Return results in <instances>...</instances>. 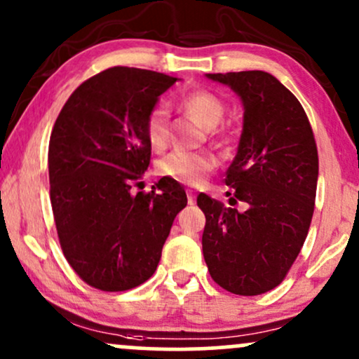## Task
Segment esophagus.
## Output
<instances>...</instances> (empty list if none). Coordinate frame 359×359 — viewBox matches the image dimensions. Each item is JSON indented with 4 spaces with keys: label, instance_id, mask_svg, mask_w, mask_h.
Wrapping results in <instances>:
<instances>
[{
    "label": "esophagus",
    "instance_id": "obj_1",
    "mask_svg": "<svg viewBox=\"0 0 359 359\" xmlns=\"http://www.w3.org/2000/svg\"><path fill=\"white\" fill-rule=\"evenodd\" d=\"M187 201H189V204H191V205L196 203V194H194L192 189H187Z\"/></svg>",
    "mask_w": 359,
    "mask_h": 359
}]
</instances>
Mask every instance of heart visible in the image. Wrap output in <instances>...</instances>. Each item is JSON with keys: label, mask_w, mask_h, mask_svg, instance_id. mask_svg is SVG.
<instances>
[{"label": "heart", "mask_w": 359, "mask_h": 359, "mask_svg": "<svg viewBox=\"0 0 359 359\" xmlns=\"http://www.w3.org/2000/svg\"><path fill=\"white\" fill-rule=\"evenodd\" d=\"M180 106L197 125L214 128L224 118L226 106L219 96L208 89H196L180 97ZM147 138L154 150H162L168 143L167 109L156 106L147 118ZM216 156L211 151L174 150L156 162V174L182 184H199L205 174L216 167Z\"/></svg>", "instance_id": "1"}]
</instances>
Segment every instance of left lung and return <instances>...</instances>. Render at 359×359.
Masks as SVG:
<instances>
[{
  "instance_id": "1",
  "label": "left lung",
  "mask_w": 359,
  "mask_h": 359,
  "mask_svg": "<svg viewBox=\"0 0 359 359\" xmlns=\"http://www.w3.org/2000/svg\"><path fill=\"white\" fill-rule=\"evenodd\" d=\"M229 86L245 106L238 154L226 170L229 204L197 196L205 226L203 253L217 285L259 295L287 277L314 214L319 156L311 123L297 97L269 72L208 74Z\"/></svg>"
}]
</instances>
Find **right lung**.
<instances>
[{
  "mask_svg": "<svg viewBox=\"0 0 359 359\" xmlns=\"http://www.w3.org/2000/svg\"><path fill=\"white\" fill-rule=\"evenodd\" d=\"M177 79L111 67L71 94L48 143L57 236L79 277L102 292L142 285L155 273L172 222L187 204L177 180L131 194L150 165L147 118Z\"/></svg>",
  "mask_w": 359,
  "mask_h": 359,
  "instance_id": "1",
  "label": "right lung"
}]
</instances>
